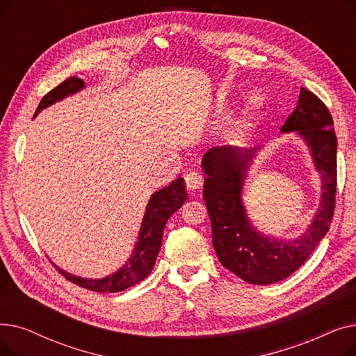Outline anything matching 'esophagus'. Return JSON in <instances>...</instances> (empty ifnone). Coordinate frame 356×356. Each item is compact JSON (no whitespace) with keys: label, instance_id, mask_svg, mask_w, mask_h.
Returning a JSON list of instances; mask_svg holds the SVG:
<instances>
[{"label":"esophagus","instance_id":"34e87169","mask_svg":"<svg viewBox=\"0 0 356 356\" xmlns=\"http://www.w3.org/2000/svg\"><path fill=\"white\" fill-rule=\"evenodd\" d=\"M184 183H186V188L189 191H196L200 189L202 184H203V177L199 173L195 172H189L188 175L184 176Z\"/></svg>","mask_w":356,"mask_h":356}]
</instances>
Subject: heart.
Segmentation results:
<instances>
[{
	"instance_id": "heart-1",
	"label": "heart",
	"mask_w": 356,
	"mask_h": 356,
	"mask_svg": "<svg viewBox=\"0 0 356 356\" xmlns=\"http://www.w3.org/2000/svg\"><path fill=\"white\" fill-rule=\"evenodd\" d=\"M259 104H261V101H259L258 97H251V98H250V106H251V108H257Z\"/></svg>"
}]
</instances>
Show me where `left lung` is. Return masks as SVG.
Returning a JSON list of instances; mask_svg holds the SVG:
<instances>
[{
  "label": "left lung",
  "instance_id": "left-lung-1",
  "mask_svg": "<svg viewBox=\"0 0 356 356\" xmlns=\"http://www.w3.org/2000/svg\"><path fill=\"white\" fill-rule=\"evenodd\" d=\"M282 131H297L306 140L323 181L321 208L298 239L282 241L261 235L245 215L241 188L257 148L222 145L211 148L202 159L207 175L203 199L215 252L223 267L250 284H273L300 268L329 231L334 213L338 140L327 106L313 92L300 88L297 108Z\"/></svg>",
  "mask_w": 356,
  "mask_h": 356
}]
</instances>
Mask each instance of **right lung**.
<instances>
[{
  "label": "right lung",
  "mask_w": 356,
  "mask_h": 356,
  "mask_svg": "<svg viewBox=\"0 0 356 356\" xmlns=\"http://www.w3.org/2000/svg\"><path fill=\"white\" fill-rule=\"evenodd\" d=\"M85 86L83 81L72 76L63 81L59 86H56L50 92L42 98L39 106H37L34 117L39 112L54 104L56 101H60L67 95L81 90ZM186 202V191L183 179H176L161 191L156 192L152 199H149L144 219L141 222V229L138 234V242L136 245V250L133 251V255L121 267L117 273L112 275H108L101 280H88L82 277L72 275L60 268L58 271L69 280L70 283L76 284L79 287L98 291V293H118L122 290H127L138 284L141 280H144L149 273H152L156 258L159 255L160 247H161V238L163 231L165 227L167 219L170 218L177 209L181 208V204Z\"/></svg>",
  "instance_id": "obj_1"
}]
</instances>
